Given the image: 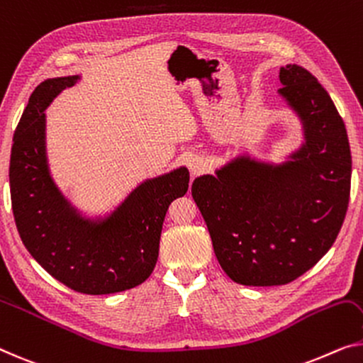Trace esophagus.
Wrapping results in <instances>:
<instances>
[{"mask_svg": "<svg viewBox=\"0 0 363 363\" xmlns=\"http://www.w3.org/2000/svg\"><path fill=\"white\" fill-rule=\"evenodd\" d=\"M189 169H191L192 176H200L202 172L207 171V161L200 158V156H196V158H192L191 163H189Z\"/></svg>", "mask_w": 363, "mask_h": 363, "instance_id": "esophagus-1", "label": "esophagus"}]
</instances>
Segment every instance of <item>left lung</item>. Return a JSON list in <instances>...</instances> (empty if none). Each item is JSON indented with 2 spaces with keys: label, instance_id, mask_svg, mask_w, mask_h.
<instances>
[{
  "label": "left lung",
  "instance_id": "left-lung-1",
  "mask_svg": "<svg viewBox=\"0 0 363 363\" xmlns=\"http://www.w3.org/2000/svg\"><path fill=\"white\" fill-rule=\"evenodd\" d=\"M280 88L305 125L306 145L280 166L238 158L192 184L215 256L236 284L285 285L329 251L344 223L352 156L328 91L298 65Z\"/></svg>",
  "mask_w": 363,
  "mask_h": 363
}]
</instances>
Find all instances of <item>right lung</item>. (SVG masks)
Listing matches in <instances>:
<instances>
[{
	"label": "right lung",
	"mask_w": 363,
	"mask_h": 363,
	"mask_svg": "<svg viewBox=\"0 0 363 363\" xmlns=\"http://www.w3.org/2000/svg\"><path fill=\"white\" fill-rule=\"evenodd\" d=\"M77 81L47 79L30 94L11 148V203L24 246L52 277L79 294H117L153 272L166 212L187 192L189 171L179 167L143 182L101 223L81 218L48 176L43 113Z\"/></svg>",
	"instance_id": "add662e5"
}]
</instances>
